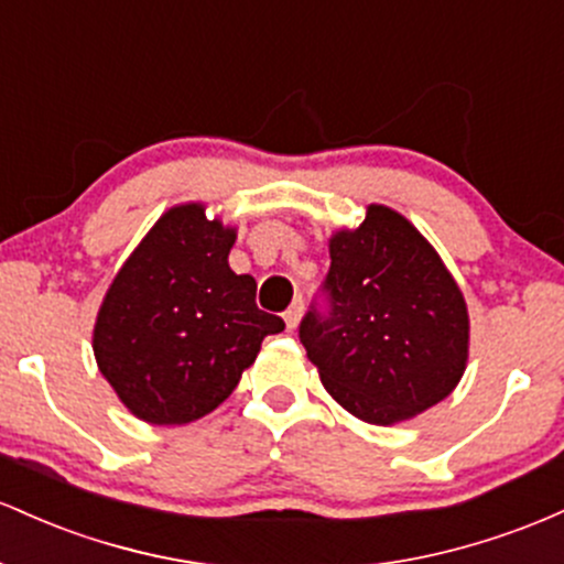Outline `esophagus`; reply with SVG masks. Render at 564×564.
I'll return each instance as SVG.
<instances>
[{"mask_svg": "<svg viewBox=\"0 0 564 564\" xmlns=\"http://www.w3.org/2000/svg\"><path fill=\"white\" fill-rule=\"evenodd\" d=\"M301 314H303V301H301V299H295V301H293V306H290L288 312L282 314V316H284V325H288V330H290V333H293L295 327H299Z\"/></svg>", "mask_w": 564, "mask_h": 564, "instance_id": "obj_1", "label": "esophagus"}]
</instances>
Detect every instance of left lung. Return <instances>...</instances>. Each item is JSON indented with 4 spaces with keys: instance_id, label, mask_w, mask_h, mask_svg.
<instances>
[{
    "instance_id": "1",
    "label": "left lung",
    "mask_w": 564,
    "mask_h": 564,
    "mask_svg": "<svg viewBox=\"0 0 564 564\" xmlns=\"http://www.w3.org/2000/svg\"><path fill=\"white\" fill-rule=\"evenodd\" d=\"M299 338L335 402L386 426L455 389L469 354V314L419 229L370 205L357 231L330 239V271Z\"/></svg>"
}]
</instances>
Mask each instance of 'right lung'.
Instances as JSON below:
<instances>
[{"label": "right lung", "mask_w": 564, "mask_h": 564, "mask_svg": "<svg viewBox=\"0 0 564 564\" xmlns=\"http://www.w3.org/2000/svg\"><path fill=\"white\" fill-rule=\"evenodd\" d=\"M231 245L234 229L202 205L173 207L111 282L93 351L138 419L175 426L213 413L265 335L284 330L256 306V280L229 269Z\"/></svg>", "instance_id": "1"}]
</instances>
